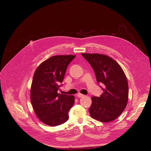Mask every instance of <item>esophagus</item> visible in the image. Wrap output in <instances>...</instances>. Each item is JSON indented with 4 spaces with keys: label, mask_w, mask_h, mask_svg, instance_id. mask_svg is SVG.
Returning a JSON list of instances; mask_svg holds the SVG:
<instances>
[{
    "label": "esophagus",
    "mask_w": 151,
    "mask_h": 151,
    "mask_svg": "<svg viewBox=\"0 0 151 151\" xmlns=\"http://www.w3.org/2000/svg\"><path fill=\"white\" fill-rule=\"evenodd\" d=\"M77 96H78V97H79V98H81V97H83L84 95H83V94H81V93H78V94H77Z\"/></svg>",
    "instance_id": "34e87169"
}]
</instances>
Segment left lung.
<instances>
[{
	"label": "left lung",
	"mask_w": 151,
	"mask_h": 151,
	"mask_svg": "<svg viewBox=\"0 0 151 151\" xmlns=\"http://www.w3.org/2000/svg\"><path fill=\"white\" fill-rule=\"evenodd\" d=\"M93 68L97 82L103 93L92 97L90 116L101 122H110L124 111L128 102V85L121 66L114 60L99 54H82Z\"/></svg>",
	"instance_id": "1"
}]
</instances>
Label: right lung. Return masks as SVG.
<instances>
[{"mask_svg": "<svg viewBox=\"0 0 151 151\" xmlns=\"http://www.w3.org/2000/svg\"><path fill=\"white\" fill-rule=\"evenodd\" d=\"M76 55H55L36 69L30 90V100L37 118L45 124L57 126L66 122L75 103L73 96L57 93L69 63Z\"/></svg>", "mask_w": 151, "mask_h": 151, "instance_id": "obj_1", "label": "right lung"}]
</instances>
